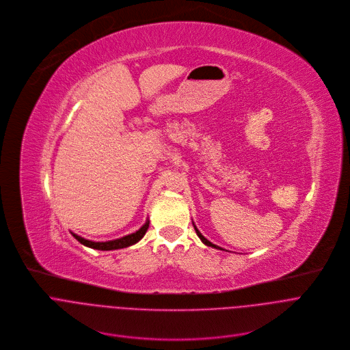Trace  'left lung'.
<instances>
[{
    "label": "left lung",
    "mask_w": 350,
    "mask_h": 350,
    "mask_svg": "<svg viewBox=\"0 0 350 350\" xmlns=\"http://www.w3.org/2000/svg\"><path fill=\"white\" fill-rule=\"evenodd\" d=\"M194 229H196V233H197V236L201 239V241H202L205 245H208V247H214V248H218V250H222L221 247H218V245L213 244L211 241H208V240H206V239H205V237H204V236H202V234H201V233L197 230V228H196V226H194Z\"/></svg>",
    "instance_id": "8db88e82"
}]
</instances>
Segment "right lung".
Instances as JSON below:
<instances>
[{"label":"right lung","mask_w":350,"mask_h":350,"mask_svg":"<svg viewBox=\"0 0 350 350\" xmlns=\"http://www.w3.org/2000/svg\"><path fill=\"white\" fill-rule=\"evenodd\" d=\"M148 228H149V221L139 229L137 232L132 233V234H128L125 237H121V239H117V240H111V241H106V243H95V241H90V240H85L75 233H72L76 240H79L81 244L90 247V248H94V250H100V251H110V250H118V248H125V247H129L135 243H137L139 240H141L145 233L148 232Z\"/></svg>","instance_id":"1"}]
</instances>
